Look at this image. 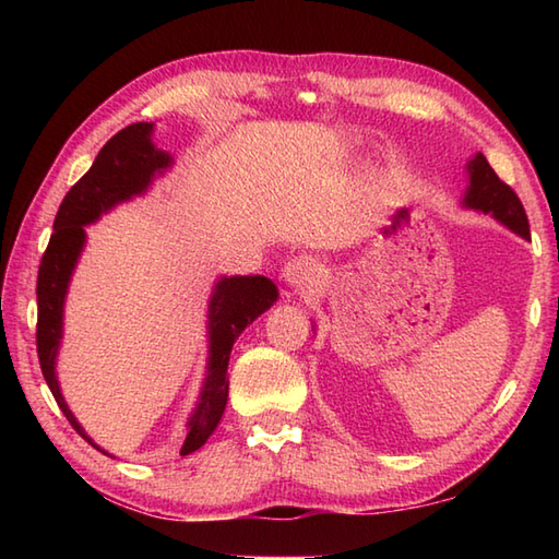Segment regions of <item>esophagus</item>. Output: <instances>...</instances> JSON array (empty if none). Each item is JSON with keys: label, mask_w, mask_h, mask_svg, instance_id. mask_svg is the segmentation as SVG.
I'll return each mask as SVG.
<instances>
[{"label": "esophagus", "mask_w": 559, "mask_h": 559, "mask_svg": "<svg viewBox=\"0 0 559 559\" xmlns=\"http://www.w3.org/2000/svg\"><path fill=\"white\" fill-rule=\"evenodd\" d=\"M283 281H286V286L295 293L307 290V288H314L319 283V271L312 264L310 259H290L286 266H283Z\"/></svg>", "instance_id": "esophagus-1"}]
</instances>
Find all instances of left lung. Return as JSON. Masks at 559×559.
<instances>
[{
    "label": "left lung",
    "mask_w": 559,
    "mask_h": 559,
    "mask_svg": "<svg viewBox=\"0 0 559 559\" xmlns=\"http://www.w3.org/2000/svg\"><path fill=\"white\" fill-rule=\"evenodd\" d=\"M468 189L463 194V206L483 213H492V218L504 223L509 230H514L521 237H531L528 218L524 204L516 192L507 182H502L497 173L490 168L488 158L483 153H476V158L468 160Z\"/></svg>",
    "instance_id": "1"
}]
</instances>
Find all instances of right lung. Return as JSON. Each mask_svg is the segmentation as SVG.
<instances>
[{
  "label": "right lung",
  "mask_w": 559,
  "mask_h": 559,
  "mask_svg": "<svg viewBox=\"0 0 559 559\" xmlns=\"http://www.w3.org/2000/svg\"><path fill=\"white\" fill-rule=\"evenodd\" d=\"M151 134L153 122H134L117 132L100 148L91 170L69 189L62 206H59L50 245H47L38 269V290H35L38 293V331H35V343H38L40 370L71 427L98 451L103 449L83 432L74 413L69 411L55 372L57 350L62 343L64 298L71 273H74L83 245H86L83 225L96 223L103 213H108L122 201L144 194L153 177L163 175V170L173 165L170 153L153 146ZM276 298L278 288L266 276H223L213 288L209 302L206 379L192 418L187 423V437L180 449L182 456L204 447L218 427L225 403H228V362L233 343L247 324H252L259 314H264L276 302ZM103 454H108V451H103Z\"/></svg>",
  "instance_id": "1"
}]
</instances>
